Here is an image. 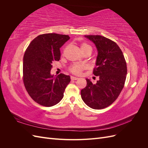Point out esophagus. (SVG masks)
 <instances>
[{
    "label": "esophagus",
    "mask_w": 148,
    "mask_h": 148,
    "mask_svg": "<svg viewBox=\"0 0 148 148\" xmlns=\"http://www.w3.org/2000/svg\"><path fill=\"white\" fill-rule=\"evenodd\" d=\"M78 79V77H73V76H71V79H72V80H77V79Z\"/></svg>",
    "instance_id": "1"
}]
</instances>
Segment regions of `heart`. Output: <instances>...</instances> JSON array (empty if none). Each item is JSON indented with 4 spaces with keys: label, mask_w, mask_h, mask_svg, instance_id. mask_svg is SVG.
I'll return each mask as SVG.
<instances>
[{
    "label": "heart",
    "mask_w": 148,
    "mask_h": 148,
    "mask_svg": "<svg viewBox=\"0 0 148 148\" xmlns=\"http://www.w3.org/2000/svg\"><path fill=\"white\" fill-rule=\"evenodd\" d=\"M80 48H81L82 51H83L88 48H91V47L86 43H83L82 44H81V46H80ZM84 68H85V66L84 65L76 64L71 67L70 70L71 71V72H73V73L79 74Z\"/></svg>",
    "instance_id": "heart-1"
}]
</instances>
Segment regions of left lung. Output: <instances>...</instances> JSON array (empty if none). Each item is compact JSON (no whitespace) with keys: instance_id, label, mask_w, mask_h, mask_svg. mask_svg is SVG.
<instances>
[{"instance_id":"left-lung-1","label":"left lung","mask_w":148,"mask_h":148,"mask_svg":"<svg viewBox=\"0 0 148 148\" xmlns=\"http://www.w3.org/2000/svg\"><path fill=\"white\" fill-rule=\"evenodd\" d=\"M96 47V67L93 74L99 79L93 84L86 79V86L82 89L83 101L94 109L108 107L117 99L124 86L127 73V64L119 46L110 39L99 35H88Z\"/></svg>"}]
</instances>
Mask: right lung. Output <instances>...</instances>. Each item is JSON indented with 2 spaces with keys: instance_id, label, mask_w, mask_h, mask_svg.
<instances>
[{
  "instance_id": "add662e5",
  "label": "right lung",
  "mask_w": 148,
  "mask_h": 148,
  "mask_svg": "<svg viewBox=\"0 0 148 148\" xmlns=\"http://www.w3.org/2000/svg\"><path fill=\"white\" fill-rule=\"evenodd\" d=\"M70 39L56 33L38 36L31 42L23 56V83L31 97L39 104L51 107L64 97L69 75L51 73L53 61L60 59V48Z\"/></svg>"
}]
</instances>
